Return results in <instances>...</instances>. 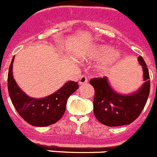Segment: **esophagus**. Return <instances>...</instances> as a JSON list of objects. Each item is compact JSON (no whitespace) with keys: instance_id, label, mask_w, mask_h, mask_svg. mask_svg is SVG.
Wrapping results in <instances>:
<instances>
[{"instance_id":"1","label":"esophagus","mask_w":157,"mask_h":157,"mask_svg":"<svg viewBox=\"0 0 157 157\" xmlns=\"http://www.w3.org/2000/svg\"><path fill=\"white\" fill-rule=\"evenodd\" d=\"M88 82V78H87V76H85V75H82L81 76V78L79 80V84L80 85H84V84H86Z\"/></svg>"}]
</instances>
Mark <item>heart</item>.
Returning <instances> with one entry per match:
<instances>
[{"label":"heart","mask_w":157,"mask_h":157,"mask_svg":"<svg viewBox=\"0 0 157 157\" xmlns=\"http://www.w3.org/2000/svg\"><path fill=\"white\" fill-rule=\"evenodd\" d=\"M95 57L99 60L104 61L105 60V64L102 66V69L109 70L115 64H117L121 60L122 54L119 51L114 50L113 48L108 45H100L95 48L93 51Z\"/></svg>","instance_id":"obj_1"}]
</instances>
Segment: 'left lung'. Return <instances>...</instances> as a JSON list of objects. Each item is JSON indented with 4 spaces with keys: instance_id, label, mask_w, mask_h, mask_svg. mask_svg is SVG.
<instances>
[{
    "instance_id": "1",
    "label": "left lung",
    "mask_w": 157,
    "mask_h": 157,
    "mask_svg": "<svg viewBox=\"0 0 157 157\" xmlns=\"http://www.w3.org/2000/svg\"><path fill=\"white\" fill-rule=\"evenodd\" d=\"M138 61L143 68L145 82L136 93L131 95L117 93L110 87L106 76L93 78L89 81L95 90L94 115L101 124L109 127L129 124L141 113L149 96L150 77L141 56L138 57Z\"/></svg>"
}]
</instances>
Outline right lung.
Returning a JSON list of instances; mask_svg holds the SVG:
<instances>
[{
	"mask_svg": "<svg viewBox=\"0 0 157 157\" xmlns=\"http://www.w3.org/2000/svg\"><path fill=\"white\" fill-rule=\"evenodd\" d=\"M14 57L8 73V90L16 110L31 125L45 127L57 122L65 112L68 98L79 88L78 83L68 81L56 93L44 98L28 97L17 86L13 76Z\"/></svg>",
	"mask_w": 157,
	"mask_h": 157,
	"instance_id": "add662e5",
	"label": "right lung"
}]
</instances>
